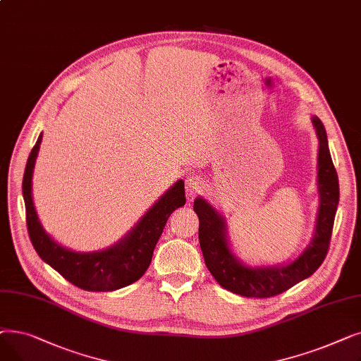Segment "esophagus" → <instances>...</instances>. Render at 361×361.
Listing matches in <instances>:
<instances>
[{"instance_id": "esophagus-1", "label": "esophagus", "mask_w": 361, "mask_h": 361, "mask_svg": "<svg viewBox=\"0 0 361 361\" xmlns=\"http://www.w3.org/2000/svg\"><path fill=\"white\" fill-rule=\"evenodd\" d=\"M203 185H204V181L199 176H196V174L187 176V178H185V193H187V197L188 199H193L197 193L202 192Z\"/></svg>"}]
</instances>
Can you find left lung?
Listing matches in <instances>:
<instances>
[{
    "mask_svg": "<svg viewBox=\"0 0 361 361\" xmlns=\"http://www.w3.org/2000/svg\"><path fill=\"white\" fill-rule=\"evenodd\" d=\"M312 123L319 140V207L313 237L307 247L293 260L262 267L244 263L231 249L228 224L224 215L204 197L195 199L193 209L199 216V241L204 263L222 288L244 297H274L313 275L324 262L339 202V184L328 146L326 130L316 116L312 117Z\"/></svg>",
    "mask_w": 361,
    "mask_h": 361,
    "instance_id": "left-lung-1",
    "label": "left lung"
}]
</instances>
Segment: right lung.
<instances>
[{"label": "right lung", "mask_w": 361, "mask_h": 361, "mask_svg": "<svg viewBox=\"0 0 361 361\" xmlns=\"http://www.w3.org/2000/svg\"><path fill=\"white\" fill-rule=\"evenodd\" d=\"M41 142L42 133L30 152L23 176L27 231L36 253L73 286L86 291H114L136 282L149 268L169 215L185 203L184 181L178 180L171 185L116 244L102 250L75 252L56 243L44 230L36 212L32 178Z\"/></svg>", "instance_id": "1"}]
</instances>
